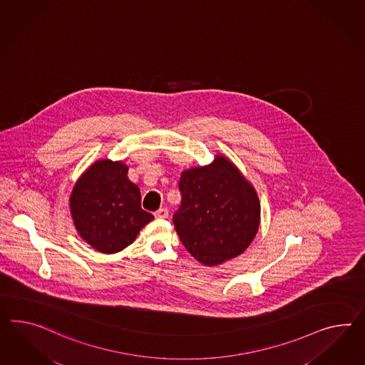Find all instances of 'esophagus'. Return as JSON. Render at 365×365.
Listing matches in <instances>:
<instances>
[{
    "label": "esophagus",
    "instance_id": "obj_1",
    "mask_svg": "<svg viewBox=\"0 0 365 365\" xmlns=\"http://www.w3.org/2000/svg\"><path fill=\"white\" fill-rule=\"evenodd\" d=\"M156 218H167L168 217V209L167 207H160L155 212Z\"/></svg>",
    "mask_w": 365,
    "mask_h": 365
}]
</instances>
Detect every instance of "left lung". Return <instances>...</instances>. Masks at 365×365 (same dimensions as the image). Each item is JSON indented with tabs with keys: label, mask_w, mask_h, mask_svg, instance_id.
Returning <instances> with one entry per match:
<instances>
[{
	"label": "left lung",
	"mask_w": 365,
	"mask_h": 365,
	"mask_svg": "<svg viewBox=\"0 0 365 365\" xmlns=\"http://www.w3.org/2000/svg\"><path fill=\"white\" fill-rule=\"evenodd\" d=\"M181 205L173 224L187 252L205 266L242 254L259 227L261 205L252 184L222 155L181 173Z\"/></svg>",
	"instance_id": "1"
}]
</instances>
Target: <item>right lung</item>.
I'll return each instance as SVG.
<instances>
[{"label":"right lung","instance_id":"1","mask_svg":"<svg viewBox=\"0 0 365 365\" xmlns=\"http://www.w3.org/2000/svg\"><path fill=\"white\" fill-rule=\"evenodd\" d=\"M123 161H95L75 182L70 212L82 240L104 254L122 252L153 215L141 209L140 189Z\"/></svg>","mask_w":365,"mask_h":365}]
</instances>
